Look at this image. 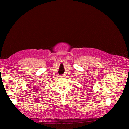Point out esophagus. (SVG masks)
<instances>
[{"instance_id":"34e87169","label":"esophagus","mask_w":129,"mask_h":129,"mask_svg":"<svg viewBox=\"0 0 129 129\" xmlns=\"http://www.w3.org/2000/svg\"><path fill=\"white\" fill-rule=\"evenodd\" d=\"M65 74H63V75H62L61 76H60V77H64L65 76Z\"/></svg>"}]
</instances>
